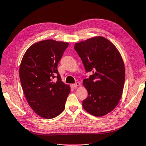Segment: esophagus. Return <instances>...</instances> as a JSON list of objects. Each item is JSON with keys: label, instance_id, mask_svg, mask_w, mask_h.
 <instances>
[{"label": "esophagus", "instance_id": "esophagus-1", "mask_svg": "<svg viewBox=\"0 0 146 146\" xmlns=\"http://www.w3.org/2000/svg\"><path fill=\"white\" fill-rule=\"evenodd\" d=\"M79 85H80V82H76L75 84H72V87H73L74 88H76L77 86H79Z\"/></svg>", "mask_w": 146, "mask_h": 146}]
</instances>
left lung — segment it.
<instances>
[{"label":"left lung","mask_w":146,"mask_h":146,"mask_svg":"<svg viewBox=\"0 0 146 146\" xmlns=\"http://www.w3.org/2000/svg\"><path fill=\"white\" fill-rule=\"evenodd\" d=\"M74 49L86 72H93L82 82L88 92L82 107L93 116H105L113 111L122 96L125 69L121 54L111 41L101 36L76 43Z\"/></svg>","instance_id":"obj_1"}]
</instances>
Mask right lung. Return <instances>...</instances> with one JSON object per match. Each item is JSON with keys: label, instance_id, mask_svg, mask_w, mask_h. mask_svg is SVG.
<instances>
[{"label": "right lung", "instance_id": "add662e5", "mask_svg": "<svg viewBox=\"0 0 146 146\" xmlns=\"http://www.w3.org/2000/svg\"><path fill=\"white\" fill-rule=\"evenodd\" d=\"M68 46L67 42L53 39L39 41L29 48L21 62L19 74L27 102L45 119L55 117L64 111L70 92L57 70Z\"/></svg>", "mask_w": 146, "mask_h": 146}]
</instances>
